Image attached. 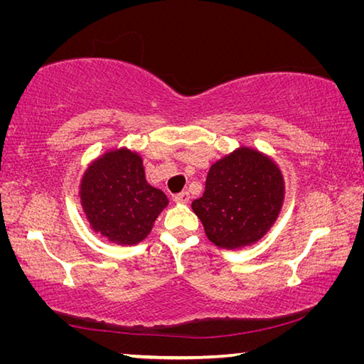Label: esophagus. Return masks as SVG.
Wrapping results in <instances>:
<instances>
[{
  "mask_svg": "<svg viewBox=\"0 0 364 364\" xmlns=\"http://www.w3.org/2000/svg\"><path fill=\"white\" fill-rule=\"evenodd\" d=\"M189 193H188V191H183V193H180V194H176L175 197H173V199H175V202H176V204H188V202H189Z\"/></svg>",
  "mask_w": 364,
  "mask_h": 364,
  "instance_id": "obj_1",
  "label": "esophagus"
}]
</instances>
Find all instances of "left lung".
Listing matches in <instances>:
<instances>
[{"label":"left lung","mask_w":364,"mask_h":364,"mask_svg":"<svg viewBox=\"0 0 364 364\" xmlns=\"http://www.w3.org/2000/svg\"><path fill=\"white\" fill-rule=\"evenodd\" d=\"M286 197L279 165L254 147L239 146L212 164L205 191L191 207L208 241L237 250L260 241L278 220Z\"/></svg>","instance_id":"1"}]
</instances>
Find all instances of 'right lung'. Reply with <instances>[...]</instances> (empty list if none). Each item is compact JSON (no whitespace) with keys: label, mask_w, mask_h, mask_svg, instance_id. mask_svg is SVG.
Wrapping results in <instances>:
<instances>
[{"label":"right lung","mask_w":364,"mask_h":364,"mask_svg":"<svg viewBox=\"0 0 364 364\" xmlns=\"http://www.w3.org/2000/svg\"><path fill=\"white\" fill-rule=\"evenodd\" d=\"M80 205L91 230L119 245H136L151 232L168 199L146 181L136 151L112 147L85 168Z\"/></svg>","instance_id":"right-lung-1"}]
</instances>
